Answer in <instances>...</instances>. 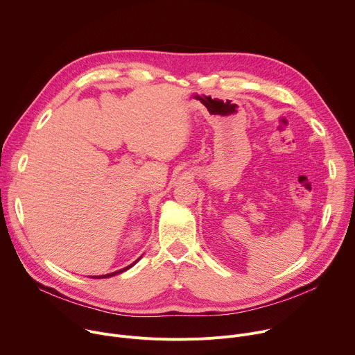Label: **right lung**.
<instances>
[{
  "instance_id": "1",
  "label": "right lung",
  "mask_w": 355,
  "mask_h": 355,
  "mask_svg": "<svg viewBox=\"0 0 355 355\" xmlns=\"http://www.w3.org/2000/svg\"><path fill=\"white\" fill-rule=\"evenodd\" d=\"M141 259V256L136 260V261H133L130 266H128V267H125V268H122V270H118V271H114V272H110V274H105V275H92V277H89V278H95V279H103V278H111V277H115V275H118V274H122V272H125V271H128L129 268H132L139 260Z\"/></svg>"
}]
</instances>
